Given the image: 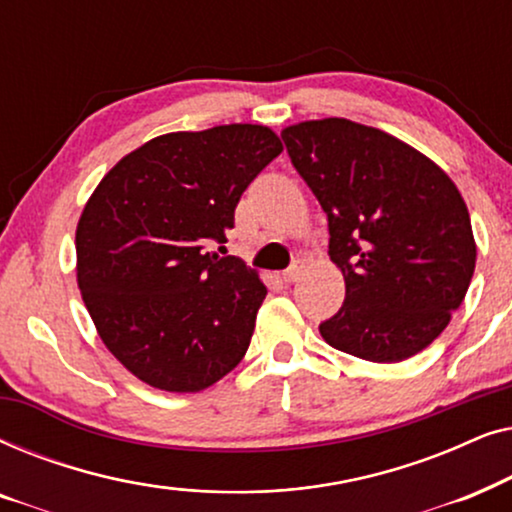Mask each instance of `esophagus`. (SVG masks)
Wrapping results in <instances>:
<instances>
[{"mask_svg": "<svg viewBox=\"0 0 512 512\" xmlns=\"http://www.w3.org/2000/svg\"><path fill=\"white\" fill-rule=\"evenodd\" d=\"M300 272H303V268H300V263H293L289 270H284V275H282V279H284V282H286V284H293V282H298Z\"/></svg>", "mask_w": 512, "mask_h": 512, "instance_id": "1", "label": "esophagus"}]
</instances>
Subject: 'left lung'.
I'll use <instances>...</instances> for the list:
<instances>
[{
	"label": "left lung",
	"mask_w": 512,
	"mask_h": 512,
	"mask_svg": "<svg viewBox=\"0 0 512 512\" xmlns=\"http://www.w3.org/2000/svg\"><path fill=\"white\" fill-rule=\"evenodd\" d=\"M293 167L328 216V254L345 303L319 331L377 363L429 347L464 300L475 270L466 202L436 163L387 132L347 118L282 132Z\"/></svg>",
	"instance_id": "8db88e82"
}]
</instances>
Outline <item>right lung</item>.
<instances>
[{"label":"right lung","instance_id":"obj_1","mask_svg":"<svg viewBox=\"0 0 512 512\" xmlns=\"http://www.w3.org/2000/svg\"><path fill=\"white\" fill-rule=\"evenodd\" d=\"M279 153L249 123L156 137L116 163L76 228V277L111 354L156 389L191 394L247 354L265 284L226 244L242 193Z\"/></svg>","mask_w":512,"mask_h":512}]
</instances>
